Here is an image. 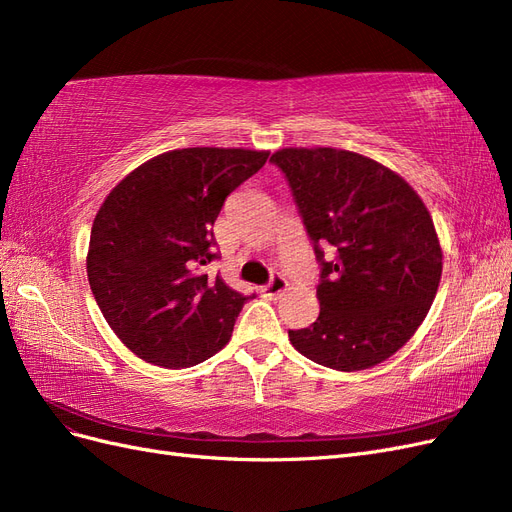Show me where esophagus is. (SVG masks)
<instances>
[{"label":"esophagus","instance_id":"obj_1","mask_svg":"<svg viewBox=\"0 0 512 512\" xmlns=\"http://www.w3.org/2000/svg\"><path fill=\"white\" fill-rule=\"evenodd\" d=\"M286 290H288V282H286V277L280 275V273H273L271 280L265 286H260V292L265 294V297H269V299L280 297V294L286 292Z\"/></svg>","mask_w":512,"mask_h":512}]
</instances>
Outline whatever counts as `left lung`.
<instances>
[{
	"label": "left lung",
	"mask_w": 512,
	"mask_h": 512,
	"mask_svg": "<svg viewBox=\"0 0 512 512\" xmlns=\"http://www.w3.org/2000/svg\"><path fill=\"white\" fill-rule=\"evenodd\" d=\"M282 170L320 265V314L288 331L318 365L359 371L389 359L418 329L438 292L442 250L410 185L354 151L280 149Z\"/></svg>",
	"instance_id": "obj_1"
}]
</instances>
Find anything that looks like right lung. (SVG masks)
<instances>
[{
    "mask_svg": "<svg viewBox=\"0 0 512 512\" xmlns=\"http://www.w3.org/2000/svg\"><path fill=\"white\" fill-rule=\"evenodd\" d=\"M267 151L190 147L145 162L106 196L91 226L87 277L108 327L143 361L179 369L207 361L256 292L232 290L213 222L256 175Z\"/></svg>",
    "mask_w": 512,
    "mask_h": 512,
    "instance_id": "right-lung-1",
    "label": "right lung"
}]
</instances>
